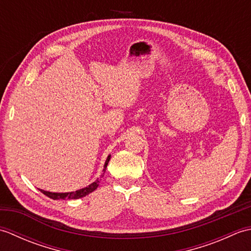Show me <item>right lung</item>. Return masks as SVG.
Instances as JSON below:
<instances>
[{
	"label": "right lung",
	"instance_id": "1",
	"mask_svg": "<svg viewBox=\"0 0 251 251\" xmlns=\"http://www.w3.org/2000/svg\"><path fill=\"white\" fill-rule=\"evenodd\" d=\"M110 157L111 155H109L106 157V161L104 163V166H103V170H102V175H101V177H103V175L105 173V168L108 166V163L110 161ZM100 180L101 179H97L92 184H89L86 188H83V189H79L77 191H74V192H67V193H54V192H49V191H44V190H41L42 193L45 194L46 196H49L50 199L52 200H77V199H81V197H84L88 195L89 193H92L96 189L98 188V185L100 183Z\"/></svg>",
	"mask_w": 251,
	"mask_h": 251
}]
</instances>
